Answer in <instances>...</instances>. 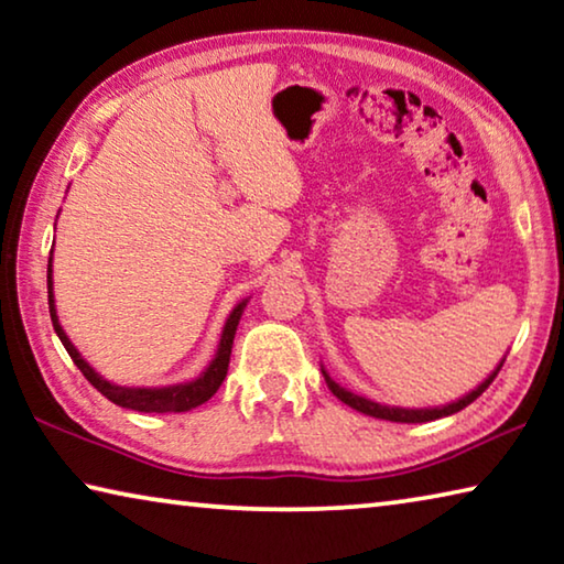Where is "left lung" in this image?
Returning <instances> with one entry per match:
<instances>
[{
  "label": "left lung",
  "mask_w": 564,
  "mask_h": 564,
  "mask_svg": "<svg viewBox=\"0 0 564 564\" xmlns=\"http://www.w3.org/2000/svg\"><path fill=\"white\" fill-rule=\"evenodd\" d=\"M502 364H505V361H499L497 369L491 371L489 377H487L485 381H481L475 391H469L467 397L452 401V404L429 406V409H401V406H383V404H377V401H371V399H366V397H359V394H351V391H348V389L338 387V383L328 377L324 366H321V371H324V379H326V383H328V389L334 391V397L341 399L344 404H348L351 409L361 411V414H366V416H377V419H387V422H399V424H422V422H434V419L457 414V411H462L464 406H469L471 401L485 394V389L489 387L491 381H495L499 369H502Z\"/></svg>",
  "instance_id": "left-lung-1"
}]
</instances>
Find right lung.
Returning a JSON list of instances; mask_svg holds the SVG:
<instances>
[{"mask_svg": "<svg viewBox=\"0 0 564 564\" xmlns=\"http://www.w3.org/2000/svg\"><path fill=\"white\" fill-rule=\"evenodd\" d=\"M47 293H50V316H52V326H55L57 336L62 346L67 348L69 359L75 361V366L83 371V377L93 383V387L100 391L102 397H107L112 404H118L122 409H132V411H145V414H167V411H191L195 406H200L208 401L216 391L220 389L223 379L228 373V364H230V348H234V338H236V328L238 321L243 316V308L248 301H240L238 306L230 311V316L223 326L220 334V344L216 351V359L208 364L198 379L187 381V383H175V387H160V389H145V387H118V383L102 379L93 366H89L75 344L69 341L65 328L59 326L57 318V308H55V293H52V250H50V263H47Z\"/></svg>", "mask_w": 564, "mask_h": 564, "instance_id": "add662e5", "label": "right lung"}]
</instances>
